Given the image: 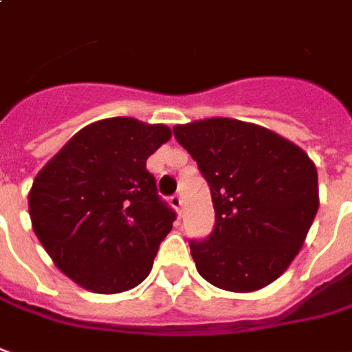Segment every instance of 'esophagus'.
<instances>
[{
    "label": "esophagus",
    "instance_id": "obj_1",
    "mask_svg": "<svg viewBox=\"0 0 352 352\" xmlns=\"http://www.w3.org/2000/svg\"><path fill=\"white\" fill-rule=\"evenodd\" d=\"M169 201H171V206L175 208L177 213L181 215V213H183V198H181V196H171V200Z\"/></svg>",
    "mask_w": 352,
    "mask_h": 352
}]
</instances>
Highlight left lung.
Returning <instances> with one entry per match:
<instances>
[{
    "instance_id": "1",
    "label": "left lung",
    "mask_w": 352,
    "mask_h": 352,
    "mask_svg": "<svg viewBox=\"0 0 352 352\" xmlns=\"http://www.w3.org/2000/svg\"><path fill=\"white\" fill-rule=\"evenodd\" d=\"M211 190L215 225L190 240L201 278L228 292L269 286L296 259L318 211V173L297 144L261 125L210 118L175 125Z\"/></svg>"
}]
</instances>
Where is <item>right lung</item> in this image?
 I'll return each instance as SVG.
<instances>
[{"label":"right lung","instance_id":"add662e5","mask_svg":"<svg viewBox=\"0 0 352 352\" xmlns=\"http://www.w3.org/2000/svg\"><path fill=\"white\" fill-rule=\"evenodd\" d=\"M171 139L162 124L108 118L83 127L39 171L28 194L34 232L68 278L120 294L151 274L175 211L146 160Z\"/></svg>","mask_w":352,"mask_h":352}]
</instances>
